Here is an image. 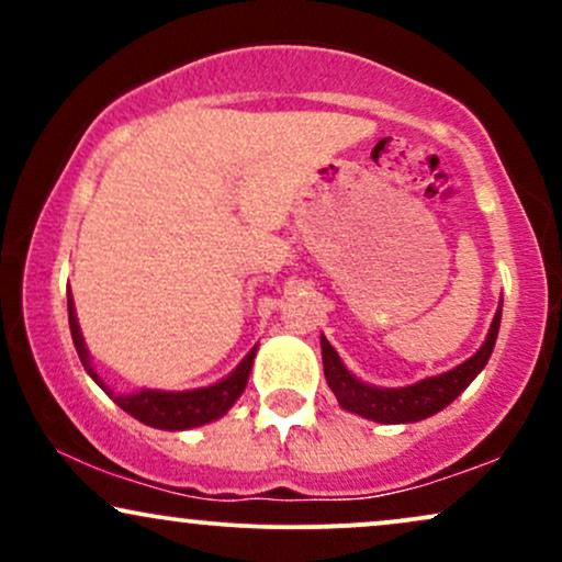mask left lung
Here are the masks:
<instances>
[{
	"label": "left lung",
	"mask_w": 562,
	"mask_h": 562,
	"mask_svg": "<svg viewBox=\"0 0 562 562\" xmlns=\"http://www.w3.org/2000/svg\"><path fill=\"white\" fill-rule=\"evenodd\" d=\"M499 317L502 312H496L492 330L486 335V344H483L468 362L443 372V375L409 385V389H375V385L362 383V380H357L346 370L344 362L338 359V353H335V348L322 338V364H325L327 385H330L335 396H338L344 409L357 412V415L367 417V420L389 425L425 420V417L436 415L438 409H443V406L454 402V398L468 389L470 380L483 370V364L488 362V357H492L494 351L496 333H499Z\"/></svg>",
	"instance_id": "obj_1"
}]
</instances>
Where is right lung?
Instances as JSON below:
<instances>
[{"label": "right lung", "instance_id": "add662e5", "mask_svg": "<svg viewBox=\"0 0 562 562\" xmlns=\"http://www.w3.org/2000/svg\"><path fill=\"white\" fill-rule=\"evenodd\" d=\"M68 322H70V335H74V346L79 351V359L83 370L92 375L97 383L100 378L94 375V370L89 367V353L87 346H83V338L79 333V322H76L74 303H70L68 293ZM256 348L243 359L240 367L227 380L211 385V389H198V391H184V393H164V391H139L134 396H113L111 391L102 385L113 396V402L121 406V409L128 412L132 417H137L139 423L150 425V428L160 430H184V428H198V425H205L216 417H222L224 412L229 409L232 404L237 402V396L245 391V383H248L250 367H254Z\"/></svg>", "mask_w": 562, "mask_h": 562}]
</instances>
